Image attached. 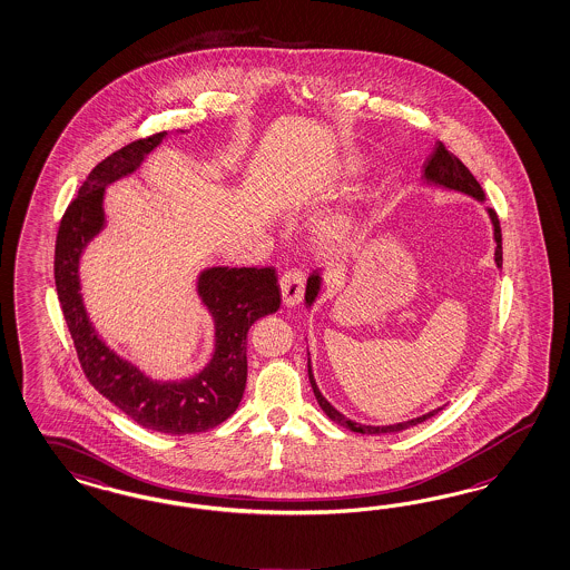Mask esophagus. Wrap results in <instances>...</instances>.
Instances as JSON below:
<instances>
[{"label":"esophagus","mask_w":570,"mask_h":570,"mask_svg":"<svg viewBox=\"0 0 570 570\" xmlns=\"http://www.w3.org/2000/svg\"><path fill=\"white\" fill-rule=\"evenodd\" d=\"M304 283H306V277L297 268L287 271L281 277V295H283L285 306H297L302 302V297H304Z\"/></svg>","instance_id":"obj_1"}]
</instances>
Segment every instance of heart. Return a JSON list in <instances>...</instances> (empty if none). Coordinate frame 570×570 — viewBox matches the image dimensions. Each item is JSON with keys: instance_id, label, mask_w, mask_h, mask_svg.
Returning <instances> with one entry per match:
<instances>
[{"instance_id": "obj_1", "label": "heart", "mask_w": 570, "mask_h": 570, "mask_svg": "<svg viewBox=\"0 0 570 570\" xmlns=\"http://www.w3.org/2000/svg\"><path fill=\"white\" fill-rule=\"evenodd\" d=\"M347 235V223L342 216H328L318 225V237L325 244H337Z\"/></svg>"}]
</instances>
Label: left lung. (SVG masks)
Wrapping results in <instances>:
<instances>
[{
    "mask_svg": "<svg viewBox=\"0 0 570 570\" xmlns=\"http://www.w3.org/2000/svg\"><path fill=\"white\" fill-rule=\"evenodd\" d=\"M423 177L426 183L440 185V187H445V189H454V191L466 194V196L474 197V199H479V202H485V194H483V189H481L479 180L472 177L471 170H469L464 164L460 163V158H455L454 154H452L448 147L443 146L441 141L435 144L433 154L426 158V163H424ZM488 212L489 218H491V225H493V239H495V264H498V268H502V228H500V218H498V214H495L493 208H488ZM321 283H323L321 273H318V271H314V273L309 275L308 285H306V306H312V304L316 302V297H318V293H321ZM308 376L312 391H314V395H316V400H318L321 407L325 410L326 416H328L333 423L342 424V426L350 429V431H354V433H364V435L397 433V431H404L407 426H414V424L423 423V421L431 419V416H435L440 410H443V407H438V410H431L429 414H423V416H419V419H412V421H406V423L387 424V426L360 424L356 423V421L345 419L340 410H335V407L331 406V404L326 402L325 397H323V393L318 391L316 381H314L312 366H309V358Z\"/></svg>",
    "mask_w": 570,
    "mask_h": 570,
    "instance_id": "8db88e82",
    "label": "left lung"
}]
</instances>
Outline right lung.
<instances>
[{
    "instance_id": "1",
    "label": "right lung",
    "mask_w": 570,
    "mask_h": 570,
    "mask_svg": "<svg viewBox=\"0 0 570 570\" xmlns=\"http://www.w3.org/2000/svg\"><path fill=\"white\" fill-rule=\"evenodd\" d=\"M166 130L120 147L89 173L60 220L53 277L66 325L82 373L96 390L132 421L168 435H187L227 421L244 397L247 331L281 306L275 268L214 266L197 278V293L214 318V354L202 373L183 381H151L99 340L82 306L79 258L104 228L106 185L135 173L160 146Z\"/></svg>"
}]
</instances>
